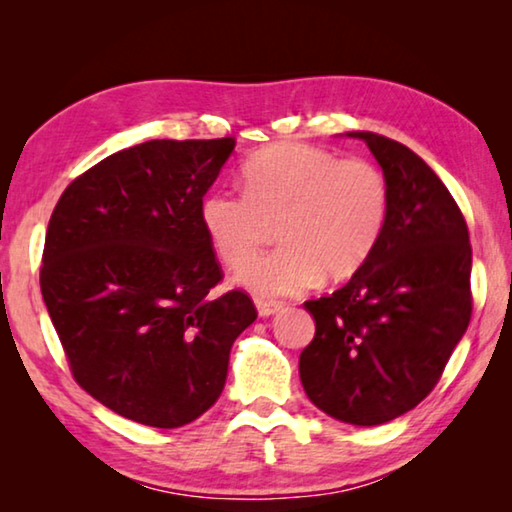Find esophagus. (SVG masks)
<instances>
[{"label": "esophagus", "instance_id": "34e87169", "mask_svg": "<svg viewBox=\"0 0 512 512\" xmlns=\"http://www.w3.org/2000/svg\"><path fill=\"white\" fill-rule=\"evenodd\" d=\"M255 305H257V311H259V316L262 318H268V316H273V314H277V311H280L284 305L282 302H277V300H255Z\"/></svg>", "mask_w": 512, "mask_h": 512}]
</instances>
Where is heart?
<instances>
[{
    "mask_svg": "<svg viewBox=\"0 0 512 512\" xmlns=\"http://www.w3.org/2000/svg\"><path fill=\"white\" fill-rule=\"evenodd\" d=\"M277 215L283 246L251 260L265 221ZM386 216L388 185L375 164L293 142L266 146L244 164V192L219 187L201 203L216 257L230 268L244 264L235 282L259 298L302 293L323 275H354L377 248Z\"/></svg>",
    "mask_w": 512,
    "mask_h": 512,
    "instance_id": "1",
    "label": "heart"
}]
</instances>
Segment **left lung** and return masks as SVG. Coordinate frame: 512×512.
Here are the masks:
<instances>
[{
    "label": "left lung",
    "mask_w": 512,
    "mask_h": 512,
    "mask_svg": "<svg viewBox=\"0 0 512 512\" xmlns=\"http://www.w3.org/2000/svg\"><path fill=\"white\" fill-rule=\"evenodd\" d=\"M388 185V216L368 262L332 296L307 300L316 334L300 381L320 411L375 427L427 397L472 316V246L452 194L409 146L368 131Z\"/></svg>",
    "instance_id": "1"
}]
</instances>
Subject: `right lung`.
I'll use <instances>...</instances> for the list:
<instances>
[{
	"label": "right lung",
	"mask_w": 512,
	"mask_h": 512,
	"mask_svg": "<svg viewBox=\"0 0 512 512\" xmlns=\"http://www.w3.org/2000/svg\"><path fill=\"white\" fill-rule=\"evenodd\" d=\"M235 140H151L94 164L49 219L40 289L69 368L94 400L158 429L219 400L257 318L223 280L201 203Z\"/></svg>",
	"instance_id": "obj_1"
}]
</instances>
